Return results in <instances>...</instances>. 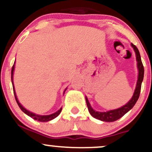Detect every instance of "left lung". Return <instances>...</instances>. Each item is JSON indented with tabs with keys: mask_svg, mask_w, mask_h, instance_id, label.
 <instances>
[{
	"mask_svg": "<svg viewBox=\"0 0 152 152\" xmlns=\"http://www.w3.org/2000/svg\"><path fill=\"white\" fill-rule=\"evenodd\" d=\"M132 46L133 47L134 51H135L136 56H137V67L139 69V76H138V80L137 83V86H136L135 91L132 98L131 100L123 106L121 108H118L117 109L111 110V111H108L106 112H99V111H96L92 109L91 106L89 102H88V99L86 97V105L88 107V111H89L90 114L94 118H97V119L101 120L103 121L106 122H112L118 120V118H121L125 114H126L129 110H131L135 105L137 103V100L139 99V95H140L141 91V87H142V83L144 78V66L142 62V59H141V56L139 53V50H138L137 47L132 43Z\"/></svg>",
	"mask_w": 152,
	"mask_h": 152,
	"instance_id": "8db88e82",
	"label": "left lung"
}]
</instances>
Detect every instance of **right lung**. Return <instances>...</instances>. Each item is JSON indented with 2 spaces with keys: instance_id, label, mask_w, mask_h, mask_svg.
I'll return each mask as SVG.
<instances>
[{
  "instance_id": "1",
  "label": "right lung",
  "mask_w": 152,
  "mask_h": 152,
  "mask_svg": "<svg viewBox=\"0 0 152 152\" xmlns=\"http://www.w3.org/2000/svg\"><path fill=\"white\" fill-rule=\"evenodd\" d=\"M14 66H15V62H14V64H13V67H12V70H11V81H12V84H13V93H14V95H15V100H16L17 104H18V105L19 107H20V109H21L22 111H23V112L25 113L26 114H27L28 116H31V117L32 118H34V119H35V120H37V121H42V122L48 121H50V120L53 119V118H55L56 117H57V116H58V115L60 114V113L61 112L62 108H61V109H59L58 111H56V112L53 113V114H52L46 115V116H41V115H38V114H34V113H32V112H31V111H28V110H26L25 108L23 107V106L20 104V103H19L18 99H17L16 94H15V91L14 86H13V71H14Z\"/></svg>"
}]
</instances>
